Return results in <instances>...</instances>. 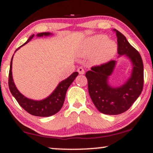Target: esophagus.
<instances>
[{
	"label": "esophagus",
	"mask_w": 153,
	"mask_h": 153,
	"mask_svg": "<svg viewBox=\"0 0 153 153\" xmlns=\"http://www.w3.org/2000/svg\"><path fill=\"white\" fill-rule=\"evenodd\" d=\"M77 71H78L79 74H84V70L82 68H79L78 69H77Z\"/></svg>",
	"instance_id": "esophagus-1"
}]
</instances>
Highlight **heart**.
Wrapping results in <instances>:
<instances>
[{
  "label": "heart",
  "mask_w": 153,
  "mask_h": 153,
  "mask_svg": "<svg viewBox=\"0 0 153 153\" xmlns=\"http://www.w3.org/2000/svg\"><path fill=\"white\" fill-rule=\"evenodd\" d=\"M104 35H97L89 37L81 44L76 51L79 57H89L93 66H100L109 62L116 55L118 47L116 42L107 39Z\"/></svg>",
  "instance_id": "1"
}]
</instances>
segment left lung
<instances>
[{
    "instance_id": "8db88e82",
    "label": "left lung",
    "mask_w": 153,
    "mask_h": 153,
    "mask_svg": "<svg viewBox=\"0 0 153 153\" xmlns=\"http://www.w3.org/2000/svg\"><path fill=\"white\" fill-rule=\"evenodd\" d=\"M118 37V57L125 56L131 62L130 76L119 86H112L109 77L116 68V60H111L100 66L93 67L85 73L88 93L94 105L102 114L118 115L128 110L139 95L143 85V64L141 55L115 29Z\"/></svg>"
}]
</instances>
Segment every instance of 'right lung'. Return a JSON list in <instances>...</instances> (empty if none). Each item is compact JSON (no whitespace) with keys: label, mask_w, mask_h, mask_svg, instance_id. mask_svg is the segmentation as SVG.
Returning <instances> with one entry per match:
<instances>
[{"label":"right lung","mask_w":153,"mask_h":153,"mask_svg":"<svg viewBox=\"0 0 153 153\" xmlns=\"http://www.w3.org/2000/svg\"><path fill=\"white\" fill-rule=\"evenodd\" d=\"M53 34L51 33H37L36 37H47L52 35ZM35 35L33 34L29 37L26 42L24 45L21 46L18 48L17 49L14 51V53L17 51L18 49H20V47L26 45L29 42L31 39L33 38ZM12 56L11 62H10V72H9V88L11 92L12 95L15 98L19 105L24 108L25 111L29 114L35 116L39 117H49L53 115L56 114L60 110L63 105L65 98L66 93L68 91V88L72 84V83L74 81L75 78L79 74L77 72L72 73L70 76L68 77L65 80L60 81L58 83L57 87L56 88L55 90L52 92L51 95H49L47 97L41 100H31L29 98L25 97L24 95L19 91V90L16 88L15 84H14L13 77H12V59H13Z\"/></svg>","instance_id":"right-lung-1"}]
</instances>
